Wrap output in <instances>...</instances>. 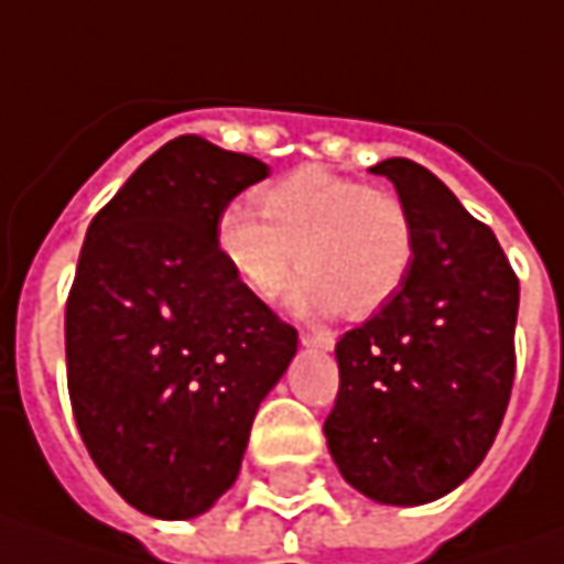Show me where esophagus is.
Masks as SVG:
<instances>
[{"label": "esophagus", "mask_w": 564, "mask_h": 564, "mask_svg": "<svg viewBox=\"0 0 564 564\" xmlns=\"http://www.w3.org/2000/svg\"><path fill=\"white\" fill-rule=\"evenodd\" d=\"M301 345L319 348V351H333L336 336H333V333H323V329H307V333H301Z\"/></svg>", "instance_id": "1"}]
</instances>
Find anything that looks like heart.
Instances as JSON below:
<instances>
[{
    "instance_id": "b5f03b06",
    "label": "heart",
    "mask_w": 564,
    "mask_h": 564,
    "mask_svg": "<svg viewBox=\"0 0 564 564\" xmlns=\"http://www.w3.org/2000/svg\"><path fill=\"white\" fill-rule=\"evenodd\" d=\"M260 220L231 204L213 241L231 275L270 301L297 267L289 301L304 314L370 316L401 292L417 257V231L399 194L304 165L253 194Z\"/></svg>"
}]
</instances>
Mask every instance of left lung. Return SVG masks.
Wrapping results in <instances>:
<instances>
[{"label": "left lung", "instance_id": "1", "mask_svg": "<svg viewBox=\"0 0 564 564\" xmlns=\"http://www.w3.org/2000/svg\"><path fill=\"white\" fill-rule=\"evenodd\" d=\"M417 231L401 292L338 338L323 423L341 477L386 506L465 484L496 440L514 382L518 275L489 226L423 165L382 160Z\"/></svg>", "mask_w": 564, "mask_h": 564}]
</instances>
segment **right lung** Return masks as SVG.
<instances>
[{"label": "right lung", "mask_w": 564, "mask_h": 564, "mask_svg": "<svg viewBox=\"0 0 564 564\" xmlns=\"http://www.w3.org/2000/svg\"><path fill=\"white\" fill-rule=\"evenodd\" d=\"M267 163L197 134L160 147L94 216L65 304L80 440L128 506L185 521L226 492L297 329L231 275L216 216Z\"/></svg>", "instance_id": "1"}]
</instances>
